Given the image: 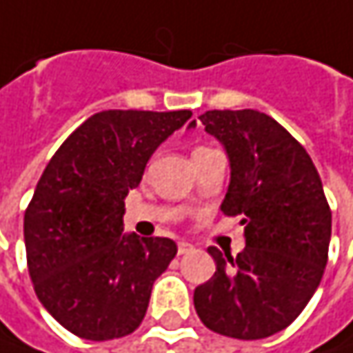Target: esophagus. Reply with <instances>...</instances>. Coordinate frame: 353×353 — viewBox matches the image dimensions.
<instances>
[{"label": "esophagus", "instance_id": "1", "mask_svg": "<svg viewBox=\"0 0 353 353\" xmlns=\"http://www.w3.org/2000/svg\"><path fill=\"white\" fill-rule=\"evenodd\" d=\"M192 249H194V247H192L190 243H187V241H181V243H179V255H185V253H190Z\"/></svg>", "mask_w": 353, "mask_h": 353}]
</instances>
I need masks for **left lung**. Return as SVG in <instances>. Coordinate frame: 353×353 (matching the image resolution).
<instances>
[{
    "mask_svg": "<svg viewBox=\"0 0 353 353\" xmlns=\"http://www.w3.org/2000/svg\"><path fill=\"white\" fill-rule=\"evenodd\" d=\"M199 120L227 152L221 211L241 216L245 249L235 259L207 249L216 271L194 290V310L221 336L269 338L303 312L323 277L332 211L321 179L305 148L267 114L209 110Z\"/></svg>",
    "mask_w": 353,
    "mask_h": 353,
    "instance_id": "left-lung-1",
    "label": "left lung"
}]
</instances>
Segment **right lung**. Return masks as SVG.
Returning a JSON list of instances; mask_svg holds the SVG:
<instances>
[{
	"mask_svg": "<svg viewBox=\"0 0 353 353\" xmlns=\"http://www.w3.org/2000/svg\"><path fill=\"white\" fill-rule=\"evenodd\" d=\"M192 112L104 110L48 163L23 216L28 269L50 315L78 338L106 341L144 319L157 277L176 255L166 237L124 233V199L152 152Z\"/></svg>",
	"mask_w": 353,
	"mask_h": 353,
	"instance_id": "add662e5",
	"label": "right lung"
}]
</instances>
